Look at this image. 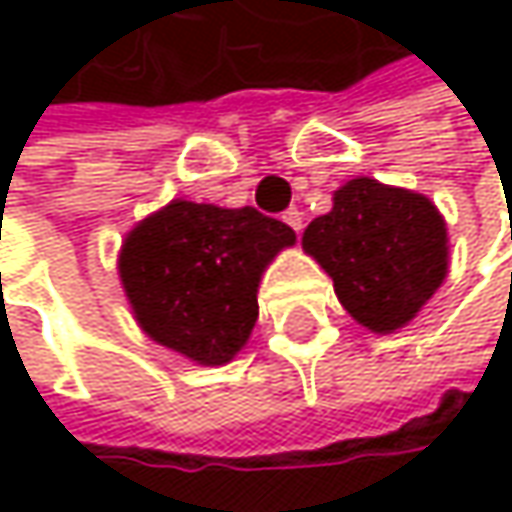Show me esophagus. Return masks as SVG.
<instances>
[{
  "label": "esophagus",
  "mask_w": 512,
  "mask_h": 512,
  "mask_svg": "<svg viewBox=\"0 0 512 512\" xmlns=\"http://www.w3.org/2000/svg\"><path fill=\"white\" fill-rule=\"evenodd\" d=\"M281 219H284V222H287V225H290V228H293L296 234H302V228H305V216H302V210L290 207V210H287V213H284Z\"/></svg>",
  "instance_id": "obj_1"
}]
</instances>
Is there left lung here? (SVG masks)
<instances>
[{"mask_svg":"<svg viewBox=\"0 0 512 512\" xmlns=\"http://www.w3.org/2000/svg\"><path fill=\"white\" fill-rule=\"evenodd\" d=\"M302 249L326 269L347 314L373 335L409 326L451 266L439 207L373 177H353L332 195V210L305 228Z\"/></svg>","mask_w":512,"mask_h":512,"instance_id":"left-lung-1","label":"left lung"}]
</instances>
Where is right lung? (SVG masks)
<instances>
[{"mask_svg":"<svg viewBox=\"0 0 512 512\" xmlns=\"http://www.w3.org/2000/svg\"><path fill=\"white\" fill-rule=\"evenodd\" d=\"M290 246L293 228L255 207L174 198L127 231L118 275L151 341L201 367H219L249 344L260 278Z\"/></svg>","mask_w":512,"mask_h":512,"instance_id":"1","label":"right lung"}]
</instances>
